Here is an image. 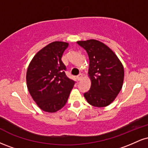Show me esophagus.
<instances>
[{"label": "esophagus", "mask_w": 148, "mask_h": 148, "mask_svg": "<svg viewBox=\"0 0 148 148\" xmlns=\"http://www.w3.org/2000/svg\"><path fill=\"white\" fill-rule=\"evenodd\" d=\"M82 77H83L82 74H79V75L77 76V77H76V78H77V80H78V81H81V79H82Z\"/></svg>", "instance_id": "34e87169"}]
</instances>
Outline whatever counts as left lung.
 <instances>
[{"label": "left lung", "mask_w": 148, "mask_h": 148, "mask_svg": "<svg viewBox=\"0 0 148 148\" xmlns=\"http://www.w3.org/2000/svg\"><path fill=\"white\" fill-rule=\"evenodd\" d=\"M89 58L88 74L90 89L84 93L90 104L96 107L108 106L116 98L123 87L124 67L108 47L96 40L78 41Z\"/></svg>", "instance_id": "8db88e82"}]
</instances>
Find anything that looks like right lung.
Returning a JSON list of instances; mask_svg holds the SVG:
<instances>
[{
    "instance_id": "right-lung-1",
    "label": "right lung",
    "mask_w": 148,
    "mask_h": 148,
    "mask_svg": "<svg viewBox=\"0 0 148 148\" xmlns=\"http://www.w3.org/2000/svg\"><path fill=\"white\" fill-rule=\"evenodd\" d=\"M69 44L53 42L35 54L26 73L30 95L42 111L55 113L67 103L75 81L69 79L62 62Z\"/></svg>"
}]
</instances>
